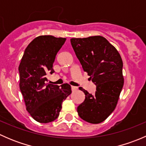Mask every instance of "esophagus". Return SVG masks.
<instances>
[{
  "label": "esophagus",
  "instance_id": "obj_1",
  "mask_svg": "<svg viewBox=\"0 0 146 146\" xmlns=\"http://www.w3.org/2000/svg\"><path fill=\"white\" fill-rule=\"evenodd\" d=\"M78 87H75V86H71V90H72V91H76V90H78Z\"/></svg>",
  "mask_w": 146,
  "mask_h": 146
}]
</instances>
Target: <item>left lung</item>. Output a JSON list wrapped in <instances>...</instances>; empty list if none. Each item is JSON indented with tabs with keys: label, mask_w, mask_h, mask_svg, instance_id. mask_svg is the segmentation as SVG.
I'll use <instances>...</instances> for the list:
<instances>
[{
	"label": "left lung",
	"mask_w": 146,
	"mask_h": 146,
	"mask_svg": "<svg viewBox=\"0 0 146 146\" xmlns=\"http://www.w3.org/2000/svg\"><path fill=\"white\" fill-rule=\"evenodd\" d=\"M70 43L84 71L96 85L94 95L80 87L85 100L79 117L91 123L104 121L117 107L123 85V61L117 48L102 36L72 38Z\"/></svg>",
	"instance_id": "8db88e82"
}]
</instances>
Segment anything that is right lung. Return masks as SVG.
<instances>
[{"label": "right lung", "instance_id": "right-lung-1", "mask_svg": "<svg viewBox=\"0 0 146 146\" xmlns=\"http://www.w3.org/2000/svg\"><path fill=\"white\" fill-rule=\"evenodd\" d=\"M66 38L42 35L34 39L25 48L20 64V89L27 111L39 123H49L58 118L62 103L71 93L68 83L54 85L47 82L46 74L54 72L56 55Z\"/></svg>", "mask_w": 146, "mask_h": 146}]
</instances>
